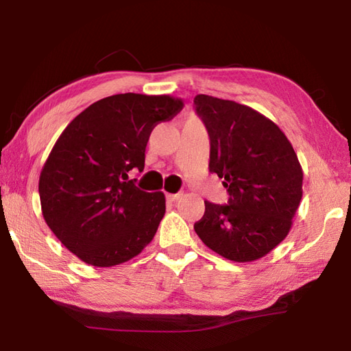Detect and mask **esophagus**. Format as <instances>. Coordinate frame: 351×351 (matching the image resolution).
Masks as SVG:
<instances>
[{
  "mask_svg": "<svg viewBox=\"0 0 351 351\" xmlns=\"http://www.w3.org/2000/svg\"><path fill=\"white\" fill-rule=\"evenodd\" d=\"M182 197V193H176V195H167V200H170V202H176V200H180Z\"/></svg>",
  "mask_w": 351,
  "mask_h": 351,
  "instance_id": "1",
  "label": "esophagus"
}]
</instances>
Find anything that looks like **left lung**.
<instances>
[{"label": "left lung", "instance_id": "obj_1", "mask_svg": "<svg viewBox=\"0 0 351 351\" xmlns=\"http://www.w3.org/2000/svg\"><path fill=\"white\" fill-rule=\"evenodd\" d=\"M196 113L210 136V171L229 193L228 205L205 200L195 230L206 247L252 263L285 240L303 195V170L285 134L235 101L197 95Z\"/></svg>", "mask_w": 351, "mask_h": 351}]
</instances>
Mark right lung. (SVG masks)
Instances as JSON below:
<instances>
[{"instance_id": "obj_1", "label": "right lung", "mask_w": 351, "mask_h": 351, "mask_svg": "<svg viewBox=\"0 0 351 351\" xmlns=\"http://www.w3.org/2000/svg\"><path fill=\"white\" fill-rule=\"evenodd\" d=\"M184 107L169 95L121 93L93 102L66 126L39 178L43 219L66 249L95 267L123 264L152 241L162 191L138 190L152 130Z\"/></svg>"}]
</instances>
